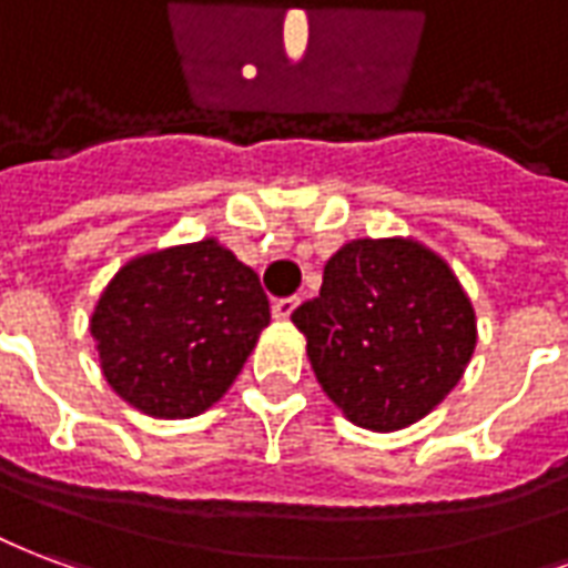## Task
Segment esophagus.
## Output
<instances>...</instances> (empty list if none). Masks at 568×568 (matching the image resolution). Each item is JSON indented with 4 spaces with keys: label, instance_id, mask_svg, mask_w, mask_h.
I'll list each match as a JSON object with an SVG mask.
<instances>
[{
    "label": "esophagus",
    "instance_id": "1",
    "mask_svg": "<svg viewBox=\"0 0 568 568\" xmlns=\"http://www.w3.org/2000/svg\"><path fill=\"white\" fill-rule=\"evenodd\" d=\"M296 305H300V300H293V296H290V300H278L272 305V317H275V321H287Z\"/></svg>",
    "mask_w": 568,
    "mask_h": 568
}]
</instances>
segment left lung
<instances>
[{
  "mask_svg": "<svg viewBox=\"0 0 568 568\" xmlns=\"http://www.w3.org/2000/svg\"><path fill=\"white\" fill-rule=\"evenodd\" d=\"M290 321L329 403L372 433L429 415L478 342L469 293L448 260L412 235L342 244L326 260L321 296Z\"/></svg>",
  "mask_w": 568,
  "mask_h": 568,
  "instance_id": "1",
  "label": "left lung"
}]
</instances>
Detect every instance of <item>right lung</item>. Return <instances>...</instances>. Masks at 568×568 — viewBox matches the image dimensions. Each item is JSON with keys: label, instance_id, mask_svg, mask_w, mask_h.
<instances>
[{"label": "right lung", "instance_id": "add662e5", "mask_svg": "<svg viewBox=\"0 0 568 568\" xmlns=\"http://www.w3.org/2000/svg\"><path fill=\"white\" fill-rule=\"evenodd\" d=\"M272 314L260 278L217 239L132 256L90 314L99 366L123 403L160 420L209 412Z\"/></svg>", "mask_w": 568, "mask_h": 568}]
</instances>
